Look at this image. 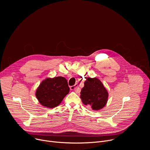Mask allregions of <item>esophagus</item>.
Here are the masks:
<instances>
[{"mask_svg":"<svg viewBox=\"0 0 150 150\" xmlns=\"http://www.w3.org/2000/svg\"><path fill=\"white\" fill-rule=\"evenodd\" d=\"M70 89L71 90H74L76 93H79V88H78V85L77 84H75L73 86H71L70 87Z\"/></svg>","mask_w":150,"mask_h":150,"instance_id":"esophagus-1","label":"esophagus"}]
</instances>
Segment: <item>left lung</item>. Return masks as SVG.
Listing matches in <instances>:
<instances>
[{
    "label": "left lung",
    "mask_w": 150,
    "mask_h": 150,
    "mask_svg": "<svg viewBox=\"0 0 150 150\" xmlns=\"http://www.w3.org/2000/svg\"><path fill=\"white\" fill-rule=\"evenodd\" d=\"M108 97V91L98 78H88L84 82L80 98L85 105H90L94 110H99L106 105Z\"/></svg>",
    "instance_id": "1"
}]
</instances>
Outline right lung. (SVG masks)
<instances>
[{
    "label": "right lung",
    "mask_w": 150,
    "mask_h": 150,
    "mask_svg": "<svg viewBox=\"0 0 150 150\" xmlns=\"http://www.w3.org/2000/svg\"><path fill=\"white\" fill-rule=\"evenodd\" d=\"M69 92V87L65 78H47L40 84L35 96L42 105L51 109L59 105Z\"/></svg>",
    "instance_id": "right-lung-1"
}]
</instances>
